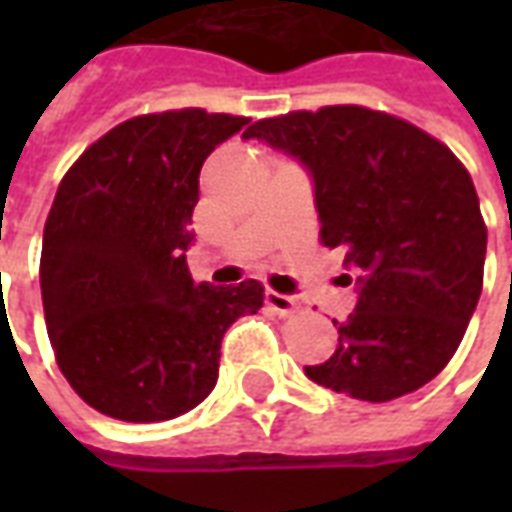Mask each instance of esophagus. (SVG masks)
<instances>
[{"label":"esophagus","mask_w":512,"mask_h":512,"mask_svg":"<svg viewBox=\"0 0 512 512\" xmlns=\"http://www.w3.org/2000/svg\"><path fill=\"white\" fill-rule=\"evenodd\" d=\"M266 304L268 310L277 312L279 318H290V315L299 312V301L293 296H285V293H277V290H266Z\"/></svg>","instance_id":"34e87169"}]
</instances>
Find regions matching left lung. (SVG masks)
Here are the masks:
<instances>
[{
	"mask_svg": "<svg viewBox=\"0 0 512 512\" xmlns=\"http://www.w3.org/2000/svg\"><path fill=\"white\" fill-rule=\"evenodd\" d=\"M244 136L310 172L321 241L343 246L356 271L354 312L334 321L337 351L304 373L370 403L439 376L472 321L488 244L474 183L450 147L365 106L268 117Z\"/></svg>",
	"mask_w": 512,
	"mask_h": 512,
	"instance_id": "1",
	"label": "left lung"
}]
</instances>
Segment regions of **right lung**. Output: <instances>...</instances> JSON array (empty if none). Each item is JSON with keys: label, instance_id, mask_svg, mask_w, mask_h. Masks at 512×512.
Returning a JSON list of instances; mask_svg holds the SVG:
<instances>
[{"label": "right lung", "instance_id": "add662e5", "mask_svg": "<svg viewBox=\"0 0 512 512\" xmlns=\"http://www.w3.org/2000/svg\"><path fill=\"white\" fill-rule=\"evenodd\" d=\"M249 120L180 109L126 120L62 178L40 293L62 376L84 403L161 422L211 395L230 323L263 307V285H197L186 266L202 161Z\"/></svg>", "mask_w": 512, "mask_h": 512}]
</instances>
